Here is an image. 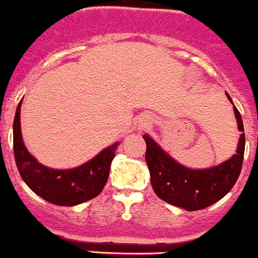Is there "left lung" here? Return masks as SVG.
I'll return each mask as SVG.
<instances>
[{"label":"left lung","instance_id":"left-lung-1","mask_svg":"<svg viewBox=\"0 0 258 258\" xmlns=\"http://www.w3.org/2000/svg\"><path fill=\"white\" fill-rule=\"evenodd\" d=\"M226 95L234 105L240 138L236 153L218 166L204 169L182 166L163 150L149 134L144 136L147 146L146 163L150 171L151 185L160 200L185 209L186 211L201 210L222 200L235 185L243 164L245 136L241 114L227 92Z\"/></svg>","mask_w":258,"mask_h":258}]
</instances>
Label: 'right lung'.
<instances>
[{"mask_svg": "<svg viewBox=\"0 0 258 258\" xmlns=\"http://www.w3.org/2000/svg\"><path fill=\"white\" fill-rule=\"evenodd\" d=\"M22 100L15 112L13 142L15 163L28 188L57 206H76L96 197L107 182L111 163L120 142L105 147L89 162L74 168H49L37 162L24 146L21 131Z\"/></svg>", "mask_w": 258, "mask_h": 258, "instance_id": "add662e5", "label": "right lung"}]
</instances>
